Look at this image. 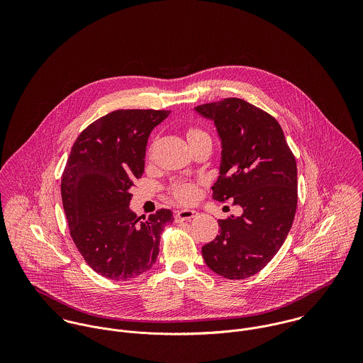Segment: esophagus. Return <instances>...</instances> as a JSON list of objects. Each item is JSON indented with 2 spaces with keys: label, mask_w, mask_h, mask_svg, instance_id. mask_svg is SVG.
Segmentation results:
<instances>
[{
  "label": "esophagus",
  "mask_w": 363,
  "mask_h": 363,
  "mask_svg": "<svg viewBox=\"0 0 363 363\" xmlns=\"http://www.w3.org/2000/svg\"><path fill=\"white\" fill-rule=\"evenodd\" d=\"M197 213L199 212L194 209H179L174 212V219H176V222H182V220H187V219L197 216Z\"/></svg>",
  "instance_id": "obj_1"
}]
</instances>
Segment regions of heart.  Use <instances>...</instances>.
<instances>
[{"label":"heart","mask_w":363,"mask_h":363,"mask_svg":"<svg viewBox=\"0 0 363 363\" xmlns=\"http://www.w3.org/2000/svg\"><path fill=\"white\" fill-rule=\"evenodd\" d=\"M206 133H203L201 130L199 128H189L187 130V140H194L200 135H204ZM170 193L172 196L179 201V203H183V204H190L193 201H196L197 196H199V187L196 183L193 182H177L174 183L172 187H170Z\"/></svg>","instance_id":"1"}]
</instances>
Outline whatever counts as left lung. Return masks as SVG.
<instances>
[{
  "label": "left lung",
  "mask_w": 363,
  "mask_h": 363,
  "mask_svg": "<svg viewBox=\"0 0 363 363\" xmlns=\"http://www.w3.org/2000/svg\"><path fill=\"white\" fill-rule=\"evenodd\" d=\"M222 143L219 177L212 199L243 209L219 219V235L203 246L208 267L228 279L259 272L284 245L298 206L296 160L279 123L238 98L200 104Z\"/></svg>",
  "instance_id": "1"
}]
</instances>
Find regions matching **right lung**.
<instances>
[{"mask_svg": "<svg viewBox=\"0 0 363 363\" xmlns=\"http://www.w3.org/2000/svg\"><path fill=\"white\" fill-rule=\"evenodd\" d=\"M169 110L121 108L89 124L71 148L61 176L69 235L86 264L107 279L128 281L148 271L160 233L174 220L162 208L145 218L130 209V189L144 173L151 131Z\"/></svg>", "mask_w": 363, "mask_h": 363, "instance_id": "add662e5", "label": "right lung"}]
</instances>
